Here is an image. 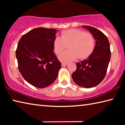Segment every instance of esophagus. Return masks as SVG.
Wrapping results in <instances>:
<instances>
[{
    "instance_id": "34e87169",
    "label": "esophagus",
    "mask_w": 125,
    "mask_h": 125,
    "mask_svg": "<svg viewBox=\"0 0 125 125\" xmlns=\"http://www.w3.org/2000/svg\"><path fill=\"white\" fill-rule=\"evenodd\" d=\"M68 64L67 63H62V67H64Z\"/></svg>"
}]
</instances>
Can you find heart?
<instances>
[{"mask_svg":"<svg viewBox=\"0 0 125 125\" xmlns=\"http://www.w3.org/2000/svg\"><path fill=\"white\" fill-rule=\"evenodd\" d=\"M95 42L92 33L80 29H72L62 31L61 37H55L53 46L55 53L59 54L68 45L69 50L59 56V59L62 62H68L78 57L79 59L88 57L94 51Z\"/></svg>","mask_w":125,"mask_h":125,"instance_id":"1","label":"heart"}]
</instances>
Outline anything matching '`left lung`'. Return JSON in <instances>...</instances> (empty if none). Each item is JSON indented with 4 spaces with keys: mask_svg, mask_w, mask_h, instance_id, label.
Instances as JSON below:
<instances>
[{
    "mask_svg": "<svg viewBox=\"0 0 125 125\" xmlns=\"http://www.w3.org/2000/svg\"><path fill=\"white\" fill-rule=\"evenodd\" d=\"M83 27L88 29L94 36L96 45L86 60L76 63L77 69L72 74V77L78 85L89 88L98 85L105 78L111 51L109 40L101 31L90 26Z\"/></svg>",
    "mask_w": 125,
    "mask_h": 125,
    "instance_id": "8db88e82",
    "label": "left lung"
}]
</instances>
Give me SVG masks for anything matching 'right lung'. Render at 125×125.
Returning a JSON list of instances; mask_svg holds the SVG:
<instances>
[{
  "label": "right lung",
  "mask_w": 125,
  "mask_h": 125,
  "mask_svg": "<svg viewBox=\"0 0 125 125\" xmlns=\"http://www.w3.org/2000/svg\"><path fill=\"white\" fill-rule=\"evenodd\" d=\"M56 32V29L39 27L22 35L19 41L18 69L24 79L35 87H47L57 78L61 63L53 52Z\"/></svg>",
  "instance_id": "add662e5"
}]
</instances>
